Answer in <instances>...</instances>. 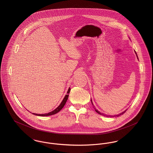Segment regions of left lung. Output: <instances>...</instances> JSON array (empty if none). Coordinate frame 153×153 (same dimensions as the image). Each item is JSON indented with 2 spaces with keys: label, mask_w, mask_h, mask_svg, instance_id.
Returning <instances> with one entry per match:
<instances>
[{
  "label": "left lung",
  "mask_w": 153,
  "mask_h": 153,
  "mask_svg": "<svg viewBox=\"0 0 153 153\" xmlns=\"http://www.w3.org/2000/svg\"><path fill=\"white\" fill-rule=\"evenodd\" d=\"M135 54H136V55H137V59H138V56H137V53H136V52L135 51ZM91 103H92V105H93V107L94 108V109L95 110V111L98 113V114H100V115H103V116H105V117H115V116H117V117H118V116H120V115H122V114H123L126 111H124V112H123L122 113H121V114H118V115H114V116H111V115H105V114H103V113H101V112H100L99 111H98L97 109H96L95 108V106H94V104H93V103H92V100H91Z\"/></svg>",
  "instance_id": "left-lung-1"
}]
</instances>
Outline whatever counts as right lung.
I'll list each match as a JSON object with an SVG mask.
<instances>
[{
	"label": "right lung",
	"mask_w": 153,
	"mask_h": 153,
	"mask_svg": "<svg viewBox=\"0 0 153 153\" xmlns=\"http://www.w3.org/2000/svg\"><path fill=\"white\" fill-rule=\"evenodd\" d=\"M70 91H71V88H69L68 90V92H67V95H66L64 97V98L63 99L62 101L61 102V103L60 104V105L56 108V109H54L53 111L50 112H48V113H46V114H35V113H32L33 115H38V116H41V117H45V116H49V115H53V114H55L56 113H58V112H59L61 109H62V108L64 107L66 101H67V100L68 98V96H69V94L70 92Z\"/></svg>",
	"instance_id": "obj_1"
}]
</instances>
